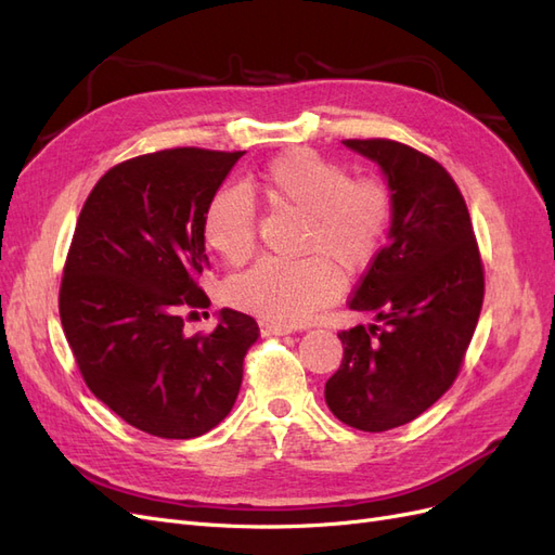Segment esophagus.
I'll return each mask as SVG.
<instances>
[{
    "label": "esophagus",
    "instance_id": "esophagus-1",
    "mask_svg": "<svg viewBox=\"0 0 555 555\" xmlns=\"http://www.w3.org/2000/svg\"><path fill=\"white\" fill-rule=\"evenodd\" d=\"M292 326H284V324H275V322H261V333L263 335H287L292 333Z\"/></svg>",
    "mask_w": 555,
    "mask_h": 555
}]
</instances>
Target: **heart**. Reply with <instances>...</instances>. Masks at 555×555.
Returning a JSON list of instances; mask_svg holds the SVG:
<instances>
[{"mask_svg":"<svg viewBox=\"0 0 555 555\" xmlns=\"http://www.w3.org/2000/svg\"><path fill=\"white\" fill-rule=\"evenodd\" d=\"M259 190L280 204L308 212L306 259L266 257L233 278L231 306L266 322L296 326L343 292V275L365 271L391 227L393 201L377 178H349L343 164L314 150L296 147L268 162L257 176ZM255 201L236 184L217 190L201 217L206 245L229 263L245 261L255 249Z\"/></svg>","mask_w":555,"mask_h":555,"instance_id":"obj_1","label":"heart"}]
</instances>
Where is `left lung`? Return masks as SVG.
<instances>
[{
    "label": "left lung",
    "instance_id": "1",
    "mask_svg": "<svg viewBox=\"0 0 555 555\" xmlns=\"http://www.w3.org/2000/svg\"><path fill=\"white\" fill-rule=\"evenodd\" d=\"M345 145L375 162L393 201L386 245L349 308L377 324L340 331L343 363L328 410L365 433L424 414L456 379L483 304V266L461 190L442 166L389 139Z\"/></svg>",
    "mask_w": 555,
    "mask_h": 555
}]
</instances>
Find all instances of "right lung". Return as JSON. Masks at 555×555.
<instances>
[{
	"mask_svg": "<svg viewBox=\"0 0 555 555\" xmlns=\"http://www.w3.org/2000/svg\"><path fill=\"white\" fill-rule=\"evenodd\" d=\"M245 153L173 147L113 166L80 210L60 287V319L90 391L133 428L190 440L241 391L257 343L249 314L220 310L208 335L182 314L208 308L201 217ZM194 314V312H190Z\"/></svg>",
	"mask_w": 555,
	"mask_h": 555,
	"instance_id": "obj_1",
	"label": "right lung"
}]
</instances>
